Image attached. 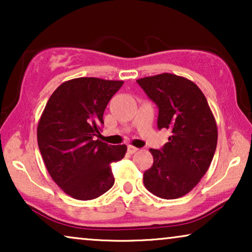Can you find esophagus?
I'll return each mask as SVG.
<instances>
[{
    "label": "esophagus",
    "instance_id": "obj_1",
    "mask_svg": "<svg viewBox=\"0 0 252 252\" xmlns=\"http://www.w3.org/2000/svg\"><path fill=\"white\" fill-rule=\"evenodd\" d=\"M127 150H128L129 154H135L139 149H137V148H135V147H133V146H128V148H127Z\"/></svg>",
    "mask_w": 252,
    "mask_h": 252
}]
</instances>
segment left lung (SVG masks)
Wrapping results in <instances>:
<instances>
[{
    "label": "left lung",
    "instance_id": "8db88e82",
    "mask_svg": "<svg viewBox=\"0 0 252 252\" xmlns=\"http://www.w3.org/2000/svg\"><path fill=\"white\" fill-rule=\"evenodd\" d=\"M136 82L159 109L158 128L172 130L160 150L150 149L154 164L144 172V187L164 199L182 197L212 161L218 141L215 116L201 89L187 78L161 73Z\"/></svg>",
    "mask_w": 252,
    "mask_h": 252
}]
</instances>
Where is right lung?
<instances>
[{
  "instance_id": "add662e5",
  "label": "right lung",
  "mask_w": 252,
  "mask_h": 252,
  "mask_svg": "<svg viewBox=\"0 0 252 252\" xmlns=\"http://www.w3.org/2000/svg\"><path fill=\"white\" fill-rule=\"evenodd\" d=\"M124 81L75 78L48 99L37 124V144L48 173L64 192L80 201L97 198L115 184L110 164L125 156V144L111 146L95 136L103 113Z\"/></svg>"
}]
</instances>
